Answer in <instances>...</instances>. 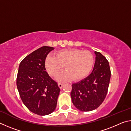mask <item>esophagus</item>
<instances>
[{"mask_svg":"<svg viewBox=\"0 0 131 131\" xmlns=\"http://www.w3.org/2000/svg\"><path fill=\"white\" fill-rule=\"evenodd\" d=\"M58 87L61 89V88H62V87H63V84H62V83H59L58 84Z\"/></svg>","mask_w":131,"mask_h":131,"instance_id":"esophagus-1","label":"esophagus"}]
</instances>
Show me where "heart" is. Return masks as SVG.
<instances>
[{
	"instance_id": "heart-1",
	"label": "heart",
	"mask_w": 131,
	"mask_h": 131,
	"mask_svg": "<svg viewBox=\"0 0 131 131\" xmlns=\"http://www.w3.org/2000/svg\"><path fill=\"white\" fill-rule=\"evenodd\" d=\"M94 63V57L89 51L70 49L59 51L55 54V57H47L45 66L48 74L52 76L58 73L65 66L66 71L59 74L57 79L65 81L72 79L79 80L87 76Z\"/></svg>"
}]
</instances>
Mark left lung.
Here are the masks:
<instances>
[{
	"label": "left lung",
	"mask_w": 131,
	"mask_h": 131,
	"mask_svg": "<svg viewBox=\"0 0 131 131\" xmlns=\"http://www.w3.org/2000/svg\"><path fill=\"white\" fill-rule=\"evenodd\" d=\"M95 62L89 76L72 84V102L81 112L96 109L105 99L109 85L111 72L108 61L101 53L95 51Z\"/></svg>",
	"instance_id": "8db88e82"
}]
</instances>
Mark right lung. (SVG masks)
Returning a JSON list of instances; mask_svg holds the SVG:
<instances>
[{"label":"right lung","instance_id":"1","mask_svg":"<svg viewBox=\"0 0 131 131\" xmlns=\"http://www.w3.org/2000/svg\"><path fill=\"white\" fill-rule=\"evenodd\" d=\"M54 47L43 46L26 56L19 65L17 87L21 100L30 112L39 116L55 110L60 88L46 72V58Z\"/></svg>","mask_w":131,"mask_h":131}]
</instances>
